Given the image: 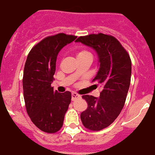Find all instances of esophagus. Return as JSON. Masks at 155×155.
Returning <instances> with one entry per match:
<instances>
[{
  "label": "esophagus",
  "mask_w": 155,
  "mask_h": 155,
  "mask_svg": "<svg viewBox=\"0 0 155 155\" xmlns=\"http://www.w3.org/2000/svg\"><path fill=\"white\" fill-rule=\"evenodd\" d=\"M79 98H80V95L79 94H77L76 92L71 93V99H72V100H75V99H79Z\"/></svg>",
  "instance_id": "obj_1"
}]
</instances>
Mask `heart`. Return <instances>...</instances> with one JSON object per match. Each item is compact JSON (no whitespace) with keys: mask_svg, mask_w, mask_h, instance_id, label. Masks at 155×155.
Instances as JSON below:
<instances>
[{"mask_svg":"<svg viewBox=\"0 0 155 155\" xmlns=\"http://www.w3.org/2000/svg\"><path fill=\"white\" fill-rule=\"evenodd\" d=\"M84 56H91V53L87 50L84 48H80L77 50V58L84 57Z\"/></svg>","mask_w":155,"mask_h":155,"instance_id":"heart-1","label":"heart"}]
</instances>
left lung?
<instances>
[{
    "mask_svg": "<svg viewBox=\"0 0 155 155\" xmlns=\"http://www.w3.org/2000/svg\"><path fill=\"white\" fill-rule=\"evenodd\" d=\"M75 41L92 48L99 57V68L93 81L100 84V95H83L87 108L80 114L85 127L98 131L110 126L125 104L130 84L131 60L120 42L110 35L90 34L80 36Z\"/></svg>",
    "mask_w": 155,
    "mask_h": 155,
    "instance_id": "1",
    "label": "left lung"
}]
</instances>
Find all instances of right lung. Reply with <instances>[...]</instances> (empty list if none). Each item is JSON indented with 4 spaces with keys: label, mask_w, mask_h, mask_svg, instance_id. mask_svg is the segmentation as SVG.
Here are the masks:
<instances>
[{
    "label": "right lung",
    "mask_w": 155,
    "mask_h": 155,
    "mask_svg": "<svg viewBox=\"0 0 155 155\" xmlns=\"http://www.w3.org/2000/svg\"><path fill=\"white\" fill-rule=\"evenodd\" d=\"M76 37L65 33L45 37L31 49L25 62L23 91L26 110L36 127L46 133L60 130L71 103L70 91L59 93L51 84L59 51Z\"/></svg>",
    "instance_id": "obj_1"
}]
</instances>
